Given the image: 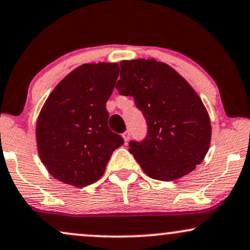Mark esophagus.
<instances>
[{
	"label": "esophagus",
	"mask_w": 250,
	"mask_h": 250,
	"mask_svg": "<svg viewBox=\"0 0 250 250\" xmlns=\"http://www.w3.org/2000/svg\"><path fill=\"white\" fill-rule=\"evenodd\" d=\"M122 136H123V138H125V143L127 144L128 141H129V138H130V133H129V130L125 131V133L122 134Z\"/></svg>",
	"instance_id": "1"
}]
</instances>
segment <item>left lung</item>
<instances>
[{
  "instance_id": "obj_1",
  "label": "left lung",
  "mask_w": 250,
  "mask_h": 250,
  "mask_svg": "<svg viewBox=\"0 0 250 250\" xmlns=\"http://www.w3.org/2000/svg\"><path fill=\"white\" fill-rule=\"evenodd\" d=\"M120 67L117 92L133 96L148 127L141 142H129V152L150 178L171 182L190 173L211 142V121L203 101L164 62L123 60Z\"/></svg>"
}]
</instances>
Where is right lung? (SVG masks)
Returning <instances> with one entry per match:
<instances>
[{
  "label": "right lung",
  "instance_id": "right-lung-1",
  "mask_svg": "<svg viewBox=\"0 0 250 250\" xmlns=\"http://www.w3.org/2000/svg\"><path fill=\"white\" fill-rule=\"evenodd\" d=\"M116 62L83 64L57 85L39 113L42 163L65 184L83 188L101 178L122 136L108 127L106 102L119 77Z\"/></svg>",
  "mask_w": 250,
  "mask_h": 250
}]
</instances>
